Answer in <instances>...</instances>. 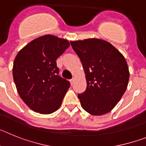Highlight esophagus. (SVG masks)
<instances>
[{"mask_svg": "<svg viewBox=\"0 0 146 146\" xmlns=\"http://www.w3.org/2000/svg\"><path fill=\"white\" fill-rule=\"evenodd\" d=\"M70 82H71V84H73V83H74V77H72V79L70 80Z\"/></svg>", "mask_w": 146, "mask_h": 146, "instance_id": "34e87169", "label": "esophagus"}]
</instances>
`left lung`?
I'll list each match as a JSON object with an SVG mask.
<instances>
[{"label":"left lung","mask_w":146,"mask_h":146,"mask_svg":"<svg viewBox=\"0 0 146 146\" xmlns=\"http://www.w3.org/2000/svg\"><path fill=\"white\" fill-rule=\"evenodd\" d=\"M82 62L87 88L77 95L83 109L93 115L111 111L125 93L129 79L123 55L109 42L99 38L71 42Z\"/></svg>","instance_id":"left-lung-1"}]
</instances>
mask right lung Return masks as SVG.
I'll return each instance as SVG.
<instances>
[{
    "label": "right lung",
    "mask_w": 146,
    "mask_h": 146,
    "mask_svg": "<svg viewBox=\"0 0 146 146\" xmlns=\"http://www.w3.org/2000/svg\"><path fill=\"white\" fill-rule=\"evenodd\" d=\"M69 47L66 39L45 35L17 55L13 78L20 96L33 111L50 114L60 108L70 82L58 75L56 60Z\"/></svg>",
    "instance_id": "add662e5"
}]
</instances>
